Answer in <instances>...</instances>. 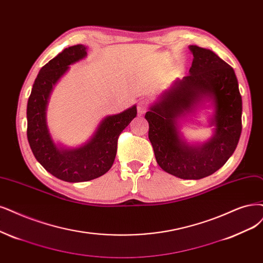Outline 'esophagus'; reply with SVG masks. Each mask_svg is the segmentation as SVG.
<instances>
[{
	"mask_svg": "<svg viewBox=\"0 0 263 263\" xmlns=\"http://www.w3.org/2000/svg\"><path fill=\"white\" fill-rule=\"evenodd\" d=\"M148 109V103L145 101H141L138 103V112L139 115H144Z\"/></svg>",
	"mask_w": 263,
	"mask_h": 263,
	"instance_id": "esophagus-1",
	"label": "esophagus"
}]
</instances>
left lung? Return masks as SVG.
Returning <instances> with one entry per match:
<instances>
[{"label":"left lung","mask_w":263,"mask_h":263,"mask_svg":"<svg viewBox=\"0 0 263 263\" xmlns=\"http://www.w3.org/2000/svg\"><path fill=\"white\" fill-rule=\"evenodd\" d=\"M190 74L174 82L145 115L148 138L159 167L174 177L198 180L219 170L234 153L241 133V96L234 69L207 48L190 45ZM205 98L215 105L214 137L190 145L180 137L177 119Z\"/></svg>","instance_id":"obj_1"}]
</instances>
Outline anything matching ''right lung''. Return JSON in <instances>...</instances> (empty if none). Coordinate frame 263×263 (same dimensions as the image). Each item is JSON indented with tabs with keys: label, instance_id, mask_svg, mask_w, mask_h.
Returning <instances> with one entry per match:
<instances>
[{
	"label": "right lung",
	"instance_id": "1",
	"mask_svg": "<svg viewBox=\"0 0 263 263\" xmlns=\"http://www.w3.org/2000/svg\"><path fill=\"white\" fill-rule=\"evenodd\" d=\"M86 56V47L73 45L44 65L35 78L27 105V138L35 159L57 179L84 182L99 178L115 161L120 133L137 116V106L118 115L107 116L93 137L82 146L67 149L56 145L46 124V106L57 81L69 65Z\"/></svg>",
	"mask_w": 263,
	"mask_h": 263
}]
</instances>
